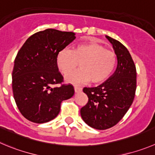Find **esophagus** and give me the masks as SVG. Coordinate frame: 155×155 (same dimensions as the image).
<instances>
[{"label":"esophagus","mask_w":155,"mask_h":155,"mask_svg":"<svg viewBox=\"0 0 155 155\" xmlns=\"http://www.w3.org/2000/svg\"><path fill=\"white\" fill-rule=\"evenodd\" d=\"M74 90H75V92H79L82 91V89H81L80 87H78V86H74Z\"/></svg>","instance_id":"34e87169"}]
</instances>
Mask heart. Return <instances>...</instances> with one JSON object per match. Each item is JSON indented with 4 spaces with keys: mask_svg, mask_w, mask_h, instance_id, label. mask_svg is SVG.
<instances>
[{
    "mask_svg": "<svg viewBox=\"0 0 155 155\" xmlns=\"http://www.w3.org/2000/svg\"><path fill=\"white\" fill-rule=\"evenodd\" d=\"M56 66L60 73L66 76L77 68L81 69L66 76L67 82L74 84H100L112 76L116 66L115 52L95 42L76 45L73 50L63 49L56 55Z\"/></svg>",
    "mask_w": 155,
    "mask_h": 155,
    "instance_id": "1",
    "label": "heart"
}]
</instances>
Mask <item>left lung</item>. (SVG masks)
<instances>
[{
	"mask_svg": "<svg viewBox=\"0 0 155 155\" xmlns=\"http://www.w3.org/2000/svg\"><path fill=\"white\" fill-rule=\"evenodd\" d=\"M106 37L117 56V69L100 86L83 88L89 100L80 110L83 121L98 130L112 128L123 118L132 104L137 87L136 67L130 53L119 41Z\"/></svg>",
	"mask_w": 155,
	"mask_h": 155,
	"instance_id": "1",
	"label": "left lung"
}]
</instances>
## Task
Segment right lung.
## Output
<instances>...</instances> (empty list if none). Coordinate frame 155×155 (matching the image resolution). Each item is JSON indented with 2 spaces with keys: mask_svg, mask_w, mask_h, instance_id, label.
<instances>
[{
  "mask_svg": "<svg viewBox=\"0 0 155 155\" xmlns=\"http://www.w3.org/2000/svg\"><path fill=\"white\" fill-rule=\"evenodd\" d=\"M75 38L73 32L47 29L30 36L17 53L12 72L13 94L19 111L29 121L38 124L51 121L60 112L61 102L74 95L73 85L63 84L56 58Z\"/></svg>",
  "mask_w": 155,
  "mask_h": 155,
  "instance_id": "add662e5",
  "label": "right lung"
}]
</instances>
